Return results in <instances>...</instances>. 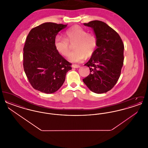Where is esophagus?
<instances>
[{"mask_svg": "<svg viewBox=\"0 0 148 148\" xmlns=\"http://www.w3.org/2000/svg\"><path fill=\"white\" fill-rule=\"evenodd\" d=\"M72 67L74 68H80V66L79 65H77V64H73Z\"/></svg>", "mask_w": 148, "mask_h": 148, "instance_id": "obj_1", "label": "esophagus"}]
</instances>
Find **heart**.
Instances as JSON below:
<instances>
[{
  "label": "heart",
  "instance_id": "obj_1",
  "mask_svg": "<svg viewBox=\"0 0 148 148\" xmlns=\"http://www.w3.org/2000/svg\"><path fill=\"white\" fill-rule=\"evenodd\" d=\"M65 38L56 35L54 39V47L56 51L62 56H67L71 49V44L75 42L74 49L68 60L73 63H79L86 57L89 58L94 54L98 47V39L94 33H88L85 29L74 25L65 32Z\"/></svg>",
  "mask_w": 148,
  "mask_h": 148
}]
</instances>
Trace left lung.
I'll list each match as a JSON object with an SVG mask.
<instances>
[{"instance_id":"left-lung-1","label":"left lung","mask_w":148,"mask_h":148,"mask_svg":"<svg viewBox=\"0 0 148 148\" xmlns=\"http://www.w3.org/2000/svg\"><path fill=\"white\" fill-rule=\"evenodd\" d=\"M84 25L93 29L98 47L84 65L89 68L90 73L83 80L92 92H106L119 78L124 62V44L119 35L103 21H93Z\"/></svg>"}]
</instances>
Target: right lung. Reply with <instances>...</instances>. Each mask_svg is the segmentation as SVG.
I'll return each instance as SVG.
<instances>
[{
    "label": "right lung",
    "mask_w": 148,
    "mask_h": 148,
    "mask_svg": "<svg viewBox=\"0 0 148 148\" xmlns=\"http://www.w3.org/2000/svg\"><path fill=\"white\" fill-rule=\"evenodd\" d=\"M66 25L45 23L32 29L23 48V66L30 84L46 94L56 92L63 84L71 64L56 49L54 39Z\"/></svg>",
    "instance_id": "right-lung-1"
}]
</instances>
